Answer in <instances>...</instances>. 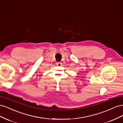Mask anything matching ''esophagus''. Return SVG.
<instances>
[{"mask_svg": "<svg viewBox=\"0 0 123 123\" xmlns=\"http://www.w3.org/2000/svg\"><path fill=\"white\" fill-rule=\"evenodd\" d=\"M56 65L58 66H61L62 65V63L61 62H57L56 63Z\"/></svg>", "mask_w": 123, "mask_h": 123, "instance_id": "1", "label": "esophagus"}]
</instances>
